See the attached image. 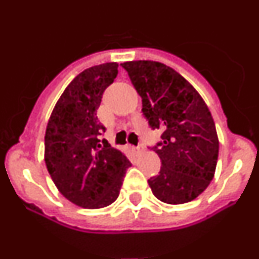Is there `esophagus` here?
<instances>
[{
  "label": "esophagus",
  "mask_w": 259,
  "mask_h": 259,
  "mask_svg": "<svg viewBox=\"0 0 259 259\" xmlns=\"http://www.w3.org/2000/svg\"><path fill=\"white\" fill-rule=\"evenodd\" d=\"M132 149H134V152L135 153H137V154H139V153H141L144 150V145H137V146H135V148H132Z\"/></svg>",
  "instance_id": "1"
}]
</instances>
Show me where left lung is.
<instances>
[{
    "mask_svg": "<svg viewBox=\"0 0 259 259\" xmlns=\"http://www.w3.org/2000/svg\"><path fill=\"white\" fill-rule=\"evenodd\" d=\"M143 98V114L161 141L159 174L148 183L158 200L171 205L198 197L214 178L219 141L211 113L198 92L174 68L155 61L122 63Z\"/></svg>",
    "mask_w": 259,
    "mask_h": 259,
    "instance_id": "left-lung-1",
    "label": "left lung"
}]
</instances>
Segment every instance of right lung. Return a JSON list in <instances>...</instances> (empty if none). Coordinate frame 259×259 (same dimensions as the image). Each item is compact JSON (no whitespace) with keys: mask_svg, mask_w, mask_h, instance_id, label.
Segmentation results:
<instances>
[{"mask_svg":"<svg viewBox=\"0 0 259 259\" xmlns=\"http://www.w3.org/2000/svg\"><path fill=\"white\" fill-rule=\"evenodd\" d=\"M118 75L110 62L80 72L62 93L45 132V163L68 201L87 209L109 206L118 198L131 162L100 136L106 131L97 109Z\"/></svg>","mask_w":259,"mask_h":259,"instance_id":"right-lung-1","label":"right lung"}]
</instances>
